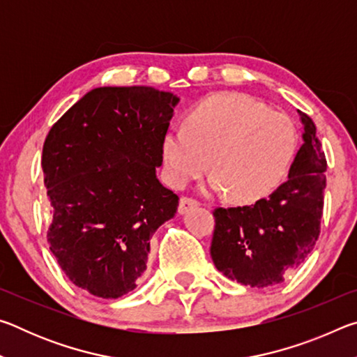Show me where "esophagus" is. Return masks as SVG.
<instances>
[{
  "label": "esophagus",
  "instance_id": "esophagus-1",
  "mask_svg": "<svg viewBox=\"0 0 357 357\" xmlns=\"http://www.w3.org/2000/svg\"><path fill=\"white\" fill-rule=\"evenodd\" d=\"M198 203L195 198H190V197H181V200H179V206H178V211H179V214H185L187 211L189 209H192V208H197L198 206Z\"/></svg>",
  "mask_w": 357,
  "mask_h": 357
}]
</instances>
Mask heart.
I'll use <instances>...</instances> for the list:
<instances>
[{
    "mask_svg": "<svg viewBox=\"0 0 357 357\" xmlns=\"http://www.w3.org/2000/svg\"><path fill=\"white\" fill-rule=\"evenodd\" d=\"M298 148L288 114L239 93H217L187 113L184 128L162 138L167 179L184 187L208 170V192L257 202L282 183Z\"/></svg>",
    "mask_w": 357,
    "mask_h": 357,
    "instance_id": "b5f03b06",
    "label": "heart"
}]
</instances>
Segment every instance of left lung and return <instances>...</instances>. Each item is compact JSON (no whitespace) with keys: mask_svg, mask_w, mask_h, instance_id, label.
Returning a JSON list of instances; mask_svg holds the SVG:
<instances>
[{"mask_svg":"<svg viewBox=\"0 0 357 357\" xmlns=\"http://www.w3.org/2000/svg\"><path fill=\"white\" fill-rule=\"evenodd\" d=\"M298 113L304 143L287 183L250 206L214 209L211 257L223 275L243 285L266 288L283 282L319 236L328 162L312 118Z\"/></svg>","mask_w":357,"mask_h":357,"instance_id":"1","label":"left lung"}]
</instances>
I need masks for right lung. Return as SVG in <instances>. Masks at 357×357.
Masks as SVG:
<instances>
[{
  "label": "right lung",
  "mask_w": 357,
  "mask_h": 357,
  "mask_svg": "<svg viewBox=\"0 0 357 357\" xmlns=\"http://www.w3.org/2000/svg\"><path fill=\"white\" fill-rule=\"evenodd\" d=\"M178 98L151 86L96 88L45 138L42 170L53 219L47 241L59 268L104 299L128 294L146 271L149 239L176 214L162 185V138Z\"/></svg>",
  "instance_id": "right-lung-1"
}]
</instances>
